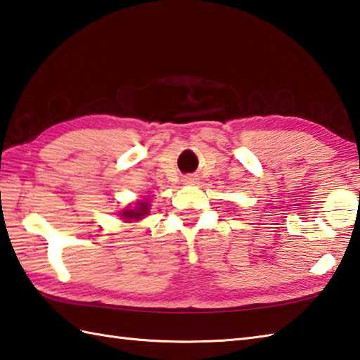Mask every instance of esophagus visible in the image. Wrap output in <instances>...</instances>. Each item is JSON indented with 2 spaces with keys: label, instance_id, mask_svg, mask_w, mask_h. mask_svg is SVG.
<instances>
[{
  "label": "esophagus",
  "instance_id": "1",
  "mask_svg": "<svg viewBox=\"0 0 360 360\" xmlns=\"http://www.w3.org/2000/svg\"><path fill=\"white\" fill-rule=\"evenodd\" d=\"M195 177H194V175H186V177L185 179H183V181H185L186 183V185H194V183H195Z\"/></svg>",
  "mask_w": 360,
  "mask_h": 360
}]
</instances>
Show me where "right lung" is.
I'll use <instances>...</instances> for the list:
<instances>
[{"label":"right lung","mask_w":360,"mask_h":360,"mask_svg":"<svg viewBox=\"0 0 360 360\" xmlns=\"http://www.w3.org/2000/svg\"><path fill=\"white\" fill-rule=\"evenodd\" d=\"M150 205L148 202H138L136 203V208L131 210L130 207L127 210H124L121 212V216L124 217V221L130 222V221H139V219H143V216L148 214Z\"/></svg>","instance_id":"right-lung-1"}]
</instances>
